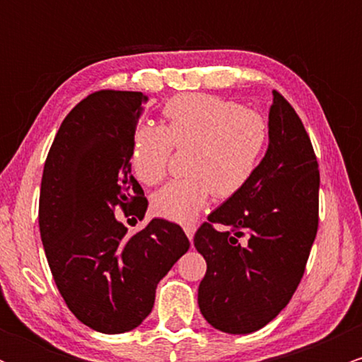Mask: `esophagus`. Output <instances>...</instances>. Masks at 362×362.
I'll list each match as a JSON object with an SVG mask.
<instances>
[{
	"mask_svg": "<svg viewBox=\"0 0 362 362\" xmlns=\"http://www.w3.org/2000/svg\"><path fill=\"white\" fill-rule=\"evenodd\" d=\"M195 230H197V226H195V224H185V226H184V231H185L187 238L192 240V238H194V235H195Z\"/></svg>",
	"mask_w": 362,
	"mask_h": 362,
	"instance_id": "obj_1",
	"label": "esophagus"
}]
</instances>
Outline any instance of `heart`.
Segmentation results:
<instances>
[{"label":"heart","instance_id":"heart-1","mask_svg":"<svg viewBox=\"0 0 362 362\" xmlns=\"http://www.w3.org/2000/svg\"><path fill=\"white\" fill-rule=\"evenodd\" d=\"M167 127L139 124L132 134L131 168L144 185L165 177L173 144L192 146L187 178L168 182L151 199L156 214L190 223L213 194H238L260 167L269 126L259 112L206 93H184L163 107Z\"/></svg>","mask_w":362,"mask_h":362}]
</instances>
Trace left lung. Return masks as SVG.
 Listing matches in <instances>:
<instances>
[{
  "instance_id": "obj_1",
  "label": "left lung",
  "mask_w": 362,
  "mask_h": 362,
  "mask_svg": "<svg viewBox=\"0 0 362 362\" xmlns=\"http://www.w3.org/2000/svg\"><path fill=\"white\" fill-rule=\"evenodd\" d=\"M318 189V161L305 126L274 91L269 146L259 170L194 236L207 264L199 308L214 328L252 334L288 305L317 236ZM214 223L225 230L218 232Z\"/></svg>"
}]
</instances>
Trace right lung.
Instances as JSON below:
<instances>
[{
	"instance_id": "obj_1",
	"label": "right lung",
	"mask_w": 362,
	"mask_h": 362,
	"mask_svg": "<svg viewBox=\"0 0 362 362\" xmlns=\"http://www.w3.org/2000/svg\"><path fill=\"white\" fill-rule=\"evenodd\" d=\"M141 91L102 90L62 120L44 165L40 238L61 296L73 315L102 334L143 323L158 282L189 250L184 230L155 218L136 235L115 207L144 218L148 201L131 173Z\"/></svg>"
}]
</instances>
